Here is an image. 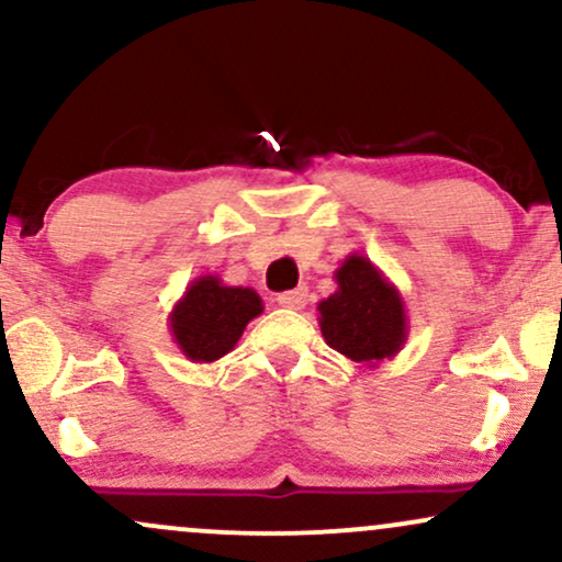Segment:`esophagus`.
Wrapping results in <instances>:
<instances>
[{"label":"esophagus","mask_w":562,"mask_h":562,"mask_svg":"<svg viewBox=\"0 0 562 562\" xmlns=\"http://www.w3.org/2000/svg\"><path fill=\"white\" fill-rule=\"evenodd\" d=\"M277 303H280L282 308H303L306 306V288L285 290V293L277 295Z\"/></svg>","instance_id":"obj_1"}]
</instances>
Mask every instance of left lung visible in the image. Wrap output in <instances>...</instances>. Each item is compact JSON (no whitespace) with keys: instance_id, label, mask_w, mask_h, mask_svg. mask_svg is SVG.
<instances>
[{"instance_id":"8db88e82","label":"left lung","mask_w":562,"mask_h":562,"mask_svg":"<svg viewBox=\"0 0 562 562\" xmlns=\"http://www.w3.org/2000/svg\"><path fill=\"white\" fill-rule=\"evenodd\" d=\"M335 282L330 299L317 303L325 344L362 367L396 357L409 333L398 288L359 254L346 256L335 269Z\"/></svg>"}]
</instances>
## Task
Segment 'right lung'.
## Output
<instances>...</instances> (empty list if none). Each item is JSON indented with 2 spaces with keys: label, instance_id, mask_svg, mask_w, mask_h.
I'll list each match as a JSON object with an SVG mask.
<instances>
[{
  "label": "right lung",
  "instance_id": "right-lung-1",
  "mask_svg": "<svg viewBox=\"0 0 562 562\" xmlns=\"http://www.w3.org/2000/svg\"><path fill=\"white\" fill-rule=\"evenodd\" d=\"M263 312L254 288L224 285L218 274H203L173 303L169 327L173 344L190 362L211 364L227 357L245 327Z\"/></svg>",
  "mask_w": 562,
  "mask_h": 562
}]
</instances>
